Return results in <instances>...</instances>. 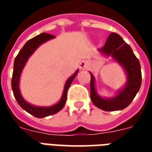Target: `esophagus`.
Segmentation results:
<instances>
[{"label": "esophagus", "instance_id": "esophagus-1", "mask_svg": "<svg viewBox=\"0 0 152 152\" xmlns=\"http://www.w3.org/2000/svg\"><path fill=\"white\" fill-rule=\"evenodd\" d=\"M89 66V62L86 61V60H83V61H81V62L80 63V68H83V69L87 68Z\"/></svg>", "mask_w": 152, "mask_h": 152}]
</instances>
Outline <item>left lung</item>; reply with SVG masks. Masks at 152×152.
I'll use <instances>...</instances> for the list:
<instances>
[{
	"label": "left lung",
	"instance_id": "obj_1",
	"mask_svg": "<svg viewBox=\"0 0 152 152\" xmlns=\"http://www.w3.org/2000/svg\"><path fill=\"white\" fill-rule=\"evenodd\" d=\"M99 51L104 56H111L124 69L126 83L112 98H102L98 94L95 88V78L90 73V99L99 108L106 112L119 111L126 108L139 91L142 84V73L139 61L131 47L121 36L114 32L109 35L104 46Z\"/></svg>",
	"mask_w": 152,
	"mask_h": 152
}]
</instances>
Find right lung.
Returning a JSON list of instances; mask_svg holds the SVG:
<instances>
[{"label":"right lung","instance_id":"add662e5","mask_svg":"<svg viewBox=\"0 0 152 152\" xmlns=\"http://www.w3.org/2000/svg\"><path fill=\"white\" fill-rule=\"evenodd\" d=\"M54 37H55L53 35L48 34V33H41L37 37H35L31 38V40H29L28 42H26V44L22 48L21 50L19 51L18 55L15 58V63H14V72H13L11 81L12 90L14 93V96H15L16 101L18 102V105L27 112L34 115L35 117H46V116H49L51 115L56 114L57 112H58L60 110L63 109V107L65 105V102H66L67 90L69 89L73 80L75 79L76 74L79 72V70H76V72L66 80L65 86H64V89H63V94H62L59 102L53 104V105L50 106V107L35 106L30 104L29 102H27L23 98L20 89H19V80H20L22 72L24 68L26 63L28 62V60L29 59V58L31 57V55H32V53H34L40 45H42L43 43L51 40V39H53Z\"/></svg>","mask_w":152,"mask_h":152}]
</instances>
